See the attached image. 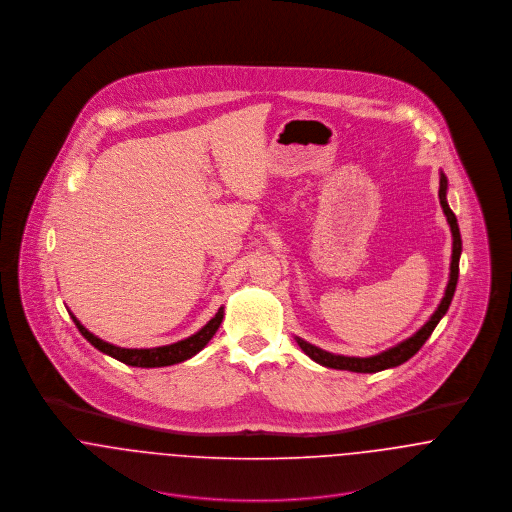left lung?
<instances>
[{
	"label": "left lung",
	"instance_id": "obj_1",
	"mask_svg": "<svg viewBox=\"0 0 512 512\" xmlns=\"http://www.w3.org/2000/svg\"><path fill=\"white\" fill-rule=\"evenodd\" d=\"M445 193H447V177L441 173L439 175V205L447 217L449 222V228H451V236H453V248H451V266H449V282H447V288L443 293V299L438 305V309L434 311V315L430 317V321L420 329L416 331L410 339L398 343L396 347L388 349V351H382L378 355H372V357H343V355H333V353H327L299 337H295L297 345L301 347V351L313 359L315 363L319 365L327 366V368H339V370H351V372H380L384 368H392V366L402 365L406 363L408 359H412L420 349L422 345L428 341V337L434 333L436 325L439 323V319L447 313L449 309V303L453 299V293H455V286H457V278H459V256H461V234H459V224L457 219L453 215V211L449 209L447 205V199H445Z\"/></svg>",
	"mask_w": 512,
	"mask_h": 512
}]
</instances>
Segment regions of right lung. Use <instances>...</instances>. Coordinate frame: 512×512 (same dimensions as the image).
I'll return each mask as SVG.
<instances>
[{"label": "right lung", "mask_w": 512, "mask_h": 512, "mask_svg": "<svg viewBox=\"0 0 512 512\" xmlns=\"http://www.w3.org/2000/svg\"><path fill=\"white\" fill-rule=\"evenodd\" d=\"M71 317H73L74 325L78 327V331L82 333V337L92 347H96L100 353H104V355H108V357H112V359H116L124 365L155 368V366L177 365V363H183V361L195 357L217 333V329L222 323V317H224V307H220L217 315L195 335H191L183 341H177L173 345H163V347H153V349H124V347L110 345V343L98 339L96 335H92L86 327H82V323L74 317L73 313H71Z\"/></svg>", "instance_id": "1"}]
</instances>
